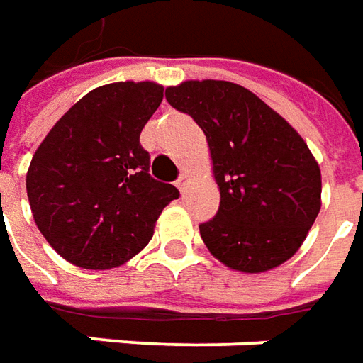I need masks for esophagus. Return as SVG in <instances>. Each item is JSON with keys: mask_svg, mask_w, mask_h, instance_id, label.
Returning <instances> with one entry per match:
<instances>
[{"mask_svg": "<svg viewBox=\"0 0 363 363\" xmlns=\"http://www.w3.org/2000/svg\"><path fill=\"white\" fill-rule=\"evenodd\" d=\"M187 182H189V176H187V174H182V176L177 177V182H176L177 189H179V191H186Z\"/></svg>", "mask_w": 363, "mask_h": 363, "instance_id": "esophagus-1", "label": "esophagus"}]
</instances>
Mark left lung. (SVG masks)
<instances>
[{
	"instance_id": "1",
	"label": "left lung",
	"mask_w": 363,
	"mask_h": 363,
	"mask_svg": "<svg viewBox=\"0 0 363 363\" xmlns=\"http://www.w3.org/2000/svg\"><path fill=\"white\" fill-rule=\"evenodd\" d=\"M166 99L209 143L220 203L199 233L211 254L246 274L291 258L320 211V169L299 133L230 82H184Z\"/></svg>"
}]
</instances>
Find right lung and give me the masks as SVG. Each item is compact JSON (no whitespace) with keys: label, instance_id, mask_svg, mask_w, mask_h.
<instances>
[{"label":"right lung","instance_id":"1","mask_svg":"<svg viewBox=\"0 0 363 363\" xmlns=\"http://www.w3.org/2000/svg\"><path fill=\"white\" fill-rule=\"evenodd\" d=\"M164 87L119 82L91 89L52 127L27 172L30 211L48 244L86 269L125 264L152 238L162 209L179 197L156 182L140 133Z\"/></svg>","mask_w":363,"mask_h":363}]
</instances>
